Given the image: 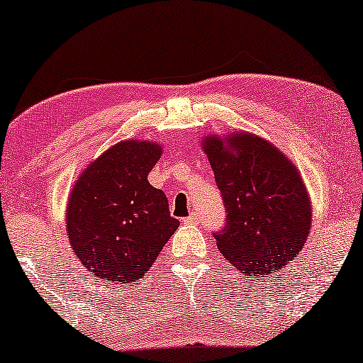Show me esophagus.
Listing matches in <instances>:
<instances>
[{"instance_id":"esophagus-1","label":"esophagus","mask_w":363,"mask_h":363,"mask_svg":"<svg viewBox=\"0 0 363 363\" xmlns=\"http://www.w3.org/2000/svg\"><path fill=\"white\" fill-rule=\"evenodd\" d=\"M184 223L186 225H196L199 223V215L197 213H191L187 218H184Z\"/></svg>"}]
</instances>
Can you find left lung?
<instances>
[{
  "mask_svg": "<svg viewBox=\"0 0 363 363\" xmlns=\"http://www.w3.org/2000/svg\"><path fill=\"white\" fill-rule=\"evenodd\" d=\"M203 151L223 199L226 220L215 231L220 252L250 275H267L296 257L308 240L311 203L291 161L250 133L210 135Z\"/></svg>",
  "mask_w": 363,
  "mask_h": 363,
  "instance_id": "1",
  "label": "left lung"
}]
</instances>
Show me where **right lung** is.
I'll return each mask as SVG.
<instances>
[{"label":"right lung","instance_id":"right-lung-1","mask_svg":"<svg viewBox=\"0 0 363 363\" xmlns=\"http://www.w3.org/2000/svg\"><path fill=\"white\" fill-rule=\"evenodd\" d=\"M161 156L150 142H121L86 167L67 208L69 242L83 266L113 285L147 274L179 226L148 182Z\"/></svg>","mask_w":363,"mask_h":363}]
</instances>
